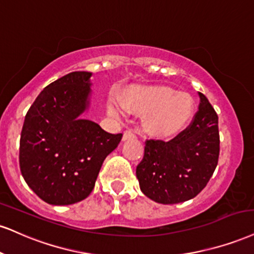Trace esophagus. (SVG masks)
Returning a JSON list of instances; mask_svg holds the SVG:
<instances>
[{
	"label": "esophagus",
	"mask_w": 254,
	"mask_h": 254,
	"mask_svg": "<svg viewBox=\"0 0 254 254\" xmlns=\"http://www.w3.org/2000/svg\"><path fill=\"white\" fill-rule=\"evenodd\" d=\"M136 138V132L133 130H125L123 133V140Z\"/></svg>",
	"instance_id": "34e87169"
}]
</instances>
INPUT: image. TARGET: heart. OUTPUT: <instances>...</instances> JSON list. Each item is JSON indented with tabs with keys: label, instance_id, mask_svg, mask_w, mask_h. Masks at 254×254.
Here are the masks:
<instances>
[{
	"label": "heart",
	"instance_id": "b5f03b06",
	"mask_svg": "<svg viewBox=\"0 0 254 254\" xmlns=\"http://www.w3.org/2000/svg\"><path fill=\"white\" fill-rule=\"evenodd\" d=\"M109 114L123 118L127 112L148 114L145 127L160 136H170L186 127L194 112L193 98L167 86H135L108 102Z\"/></svg>",
	"mask_w": 254,
	"mask_h": 254
}]
</instances>
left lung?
<instances>
[{
    "mask_svg": "<svg viewBox=\"0 0 254 254\" xmlns=\"http://www.w3.org/2000/svg\"><path fill=\"white\" fill-rule=\"evenodd\" d=\"M191 123L170 140H145L144 156L136 168L140 190L155 202L180 203L196 196L218 166V115L206 96Z\"/></svg>",
    "mask_w": 254,
    "mask_h": 254,
    "instance_id": "8db88e82",
    "label": "left lung"
}]
</instances>
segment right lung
Wrapping results in <instances>:
<instances>
[{
  "mask_svg": "<svg viewBox=\"0 0 254 254\" xmlns=\"http://www.w3.org/2000/svg\"><path fill=\"white\" fill-rule=\"evenodd\" d=\"M90 77V72H72L51 82L24 117L21 174L50 204L65 206L86 198L104 160L123 137L81 117L88 105Z\"/></svg>",
  "mask_w": 254,
  "mask_h": 254,
  "instance_id": "right-lung-1",
  "label": "right lung"
}]
</instances>
